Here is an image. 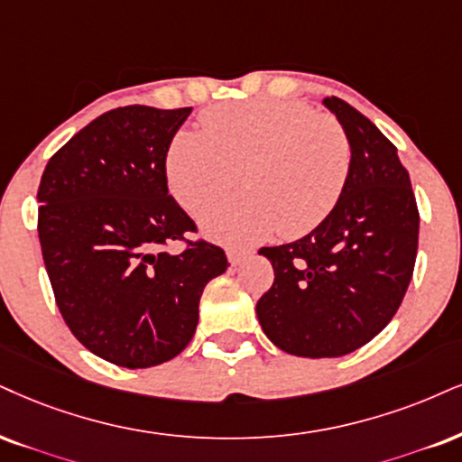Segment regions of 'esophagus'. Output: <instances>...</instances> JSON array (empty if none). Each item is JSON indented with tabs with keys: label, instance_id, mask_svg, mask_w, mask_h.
<instances>
[{
	"label": "esophagus",
	"instance_id": "34e87169",
	"mask_svg": "<svg viewBox=\"0 0 462 462\" xmlns=\"http://www.w3.org/2000/svg\"><path fill=\"white\" fill-rule=\"evenodd\" d=\"M250 250H240V248H229L226 250V259H229L231 265H240L250 257Z\"/></svg>",
	"mask_w": 462,
	"mask_h": 462
}]
</instances>
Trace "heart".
I'll list each match as a JSON object with an SVG mask.
<instances>
[{"mask_svg": "<svg viewBox=\"0 0 462 462\" xmlns=\"http://www.w3.org/2000/svg\"><path fill=\"white\" fill-rule=\"evenodd\" d=\"M205 130H181L167 153L169 186L190 212L229 192L242 169L246 192L205 208V236L248 246L281 231L295 240L338 205L351 145L332 116L298 100H246L201 116Z\"/></svg>", "mask_w": 462, "mask_h": 462, "instance_id": "1", "label": "heart"}]
</instances>
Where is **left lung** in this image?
Returning a JSON list of instances; mask_svg holds the SVG:
<instances>
[{
	"label": "left lung",
	"mask_w": 462,
	"mask_h": 462,
	"mask_svg": "<svg viewBox=\"0 0 462 462\" xmlns=\"http://www.w3.org/2000/svg\"><path fill=\"white\" fill-rule=\"evenodd\" d=\"M323 105L351 145L343 197L309 236L259 250L274 267L259 323L300 357H340L370 343L396 315L418 254V205L396 147L345 100Z\"/></svg>",
	"instance_id": "8db88e82"
}]
</instances>
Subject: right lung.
<instances>
[{
  "mask_svg": "<svg viewBox=\"0 0 462 462\" xmlns=\"http://www.w3.org/2000/svg\"><path fill=\"white\" fill-rule=\"evenodd\" d=\"M190 111L102 113L40 180L38 237L57 309L79 343L124 368L184 351L205 284L229 267L225 250L208 242L164 250L197 231L167 186L169 145Z\"/></svg>",
  "mask_w": 462,
  "mask_h": 462,
  "instance_id": "obj_1",
  "label": "right lung"
}]
</instances>
